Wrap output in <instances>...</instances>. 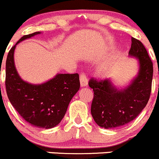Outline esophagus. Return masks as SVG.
<instances>
[{"label":"esophagus","mask_w":159,"mask_h":159,"mask_svg":"<svg viewBox=\"0 0 159 159\" xmlns=\"http://www.w3.org/2000/svg\"><path fill=\"white\" fill-rule=\"evenodd\" d=\"M80 86L81 87H84V86H86L88 84V80L86 76H85L84 73H82L80 75Z\"/></svg>","instance_id":"1"}]
</instances>
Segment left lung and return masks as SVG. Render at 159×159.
Returning <instances> with one entry per match:
<instances>
[{
  "label": "left lung",
  "instance_id": "8db88e82",
  "mask_svg": "<svg viewBox=\"0 0 159 159\" xmlns=\"http://www.w3.org/2000/svg\"><path fill=\"white\" fill-rule=\"evenodd\" d=\"M131 42L128 54L138 60V72L128 86H116L111 79H92L89 82L94 92L91 114L97 125L105 129L132 121L145 107L150 97L153 64L143 44L134 38Z\"/></svg>",
  "mask_w": 159,
  "mask_h": 159
}]
</instances>
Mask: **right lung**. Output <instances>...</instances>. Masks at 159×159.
Wrapping results in <instances>:
<instances>
[{
  "mask_svg": "<svg viewBox=\"0 0 159 159\" xmlns=\"http://www.w3.org/2000/svg\"><path fill=\"white\" fill-rule=\"evenodd\" d=\"M21 37L11 48L6 60L5 86L12 106L32 126L50 129L59 125L65 116L72 98L80 87L79 74L58 73L40 84H33L21 78L15 64L16 45L36 34Z\"/></svg>",
  "mask_w": 159,
  "mask_h": 159,
  "instance_id": "1",
  "label": "right lung"
}]
</instances>
